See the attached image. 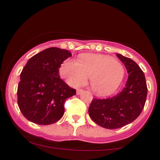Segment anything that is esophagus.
Masks as SVG:
<instances>
[{"label": "esophagus", "instance_id": "esophagus-1", "mask_svg": "<svg viewBox=\"0 0 160 160\" xmlns=\"http://www.w3.org/2000/svg\"><path fill=\"white\" fill-rule=\"evenodd\" d=\"M82 92H83V90H82V89H77V95H80Z\"/></svg>", "mask_w": 160, "mask_h": 160}]
</instances>
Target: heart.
<instances>
[{
  "mask_svg": "<svg viewBox=\"0 0 160 160\" xmlns=\"http://www.w3.org/2000/svg\"><path fill=\"white\" fill-rule=\"evenodd\" d=\"M60 74L67 83L77 87L89 78L91 89L96 95L106 96L114 93L123 80L125 70L120 62L111 56L82 54L79 62L66 60L60 68Z\"/></svg>",
  "mask_w": 160,
  "mask_h": 160,
  "instance_id": "1",
  "label": "heart"
}]
</instances>
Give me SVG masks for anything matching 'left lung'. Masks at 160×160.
Returning a JSON list of instances; mask_svg holds the SVG:
<instances>
[{
  "instance_id": "left-lung-1",
  "label": "left lung",
  "mask_w": 160,
  "mask_h": 160,
  "mask_svg": "<svg viewBox=\"0 0 160 160\" xmlns=\"http://www.w3.org/2000/svg\"><path fill=\"white\" fill-rule=\"evenodd\" d=\"M128 74L126 86L111 98H94L89 108V117L95 123L108 129H115L131 123L144 109L147 95L145 76L138 64L117 53Z\"/></svg>"
}]
</instances>
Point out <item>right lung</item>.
I'll use <instances>...</instances> for the list:
<instances>
[{
    "label": "right lung",
    "instance_id": "add662e5",
    "mask_svg": "<svg viewBox=\"0 0 160 160\" xmlns=\"http://www.w3.org/2000/svg\"><path fill=\"white\" fill-rule=\"evenodd\" d=\"M71 56L68 50L51 47L28 61L20 74L17 89L18 105L28 120L49 125L64 115V104L76 95V90L60 78L58 68Z\"/></svg>",
    "mask_w": 160,
    "mask_h": 160
}]
</instances>
